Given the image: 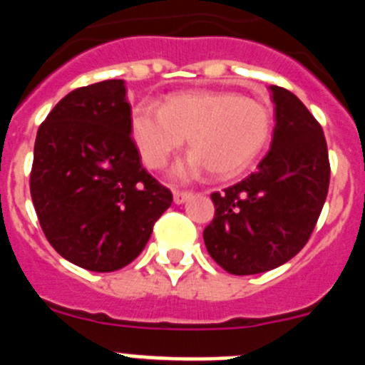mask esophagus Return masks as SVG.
Listing matches in <instances>:
<instances>
[{"label":"esophagus","mask_w":365,"mask_h":365,"mask_svg":"<svg viewBox=\"0 0 365 365\" xmlns=\"http://www.w3.org/2000/svg\"><path fill=\"white\" fill-rule=\"evenodd\" d=\"M192 195V192H182V190H173V201L177 202V205H182V202L186 201V199Z\"/></svg>","instance_id":"34e87169"}]
</instances>
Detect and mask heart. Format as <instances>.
<instances>
[{
  "label": "heart",
  "instance_id": "1",
  "mask_svg": "<svg viewBox=\"0 0 365 365\" xmlns=\"http://www.w3.org/2000/svg\"><path fill=\"white\" fill-rule=\"evenodd\" d=\"M131 135L144 164L160 170L188 138L192 157L175 168L177 177L208 170L215 179L245 172L267 148L272 115L263 102L235 93L192 89L172 95L163 109L135 106Z\"/></svg>",
  "mask_w": 365,
  "mask_h": 365
}]
</instances>
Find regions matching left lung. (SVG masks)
I'll return each instance as SVG.
<instances>
[{
	"instance_id": "8db88e82",
	"label": "left lung",
	"mask_w": 365,
	"mask_h": 365,
	"mask_svg": "<svg viewBox=\"0 0 365 365\" xmlns=\"http://www.w3.org/2000/svg\"><path fill=\"white\" fill-rule=\"evenodd\" d=\"M276 125L269 153L241 182L212 193L215 214L202 232L219 267L248 276L272 270L305 247L329 190L327 143L302 100L270 86Z\"/></svg>"
}]
</instances>
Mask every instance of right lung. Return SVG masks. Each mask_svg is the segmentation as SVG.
Wrapping results in <instances>:
<instances>
[{
    "instance_id": "add662e5",
    "label": "right lung",
    "mask_w": 365,
    "mask_h": 365,
    "mask_svg": "<svg viewBox=\"0 0 365 365\" xmlns=\"http://www.w3.org/2000/svg\"><path fill=\"white\" fill-rule=\"evenodd\" d=\"M124 80L63 96L38 128L31 197L45 237L67 261L113 272L143 252L172 192L143 168Z\"/></svg>"
}]
</instances>
